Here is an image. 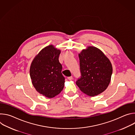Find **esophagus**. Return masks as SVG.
Wrapping results in <instances>:
<instances>
[{
	"instance_id": "obj_1",
	"label": "esophagus",
	"mask_w": 135,
	"mask_h": 135,
	"mask_svg": "<svg viewBox=\"0 0 135 135\" xmlns=\"http://www.w3.org/2000/svg\"><path fill=\"white\" fill-rule=\"evenodd\" d=\"M68 79L69 80H70V81L72 80L73 79V76H70V77H68Z\"/></svg>"
}]
</instances>
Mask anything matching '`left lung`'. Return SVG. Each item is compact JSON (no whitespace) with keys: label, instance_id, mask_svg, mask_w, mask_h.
I'll return each instance as SVG.
<instances>
[{"label":"left lung","instance_id":"obj_1","mask_svg":"<svg viewBox=\"0 0 135 135\" xmlns=\"http://www.w3.org/2000/svg\"><path fill=\"white\" fill-rule=\"evenodd\" d=\"M81 78L76 84L81 91L93 97L108 87L113 72L110 61L103 52L94 46H88L79 54Z\"/></svg>","mask_w":135,"mask_h":135}]
</instances>
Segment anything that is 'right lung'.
<instances>
[{"label": "right lung", "instance_id": "add662e5", "mask_svg": "<svg viewBox=\"0 0 135 135\" xmlns=\"http://www.w3.org/2000/svg\"><path fill=\"white\" fill-rule=\"evenodd\" d=\"M60 50L50 45L42 49L33 59L30 68L32 83L37 92L51 98L64 87L65 78L59 62Z\"/></svg>", "mask_w": 135, "mask_h": 135}]
</instances>
